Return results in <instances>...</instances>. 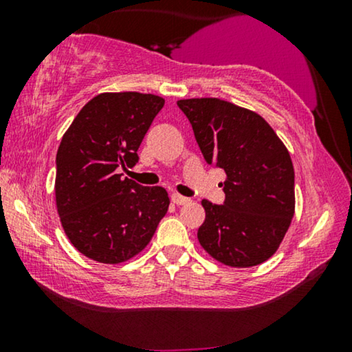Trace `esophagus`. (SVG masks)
<instances>
[{
    "label": "esophagus",
    "instance_id": "1",
    "mask_svg": "<svg viewBox=\"0 0 352 352\" xmlns=\"http://www.w3.org/2000/svg\"><path fill=\"white\" fill-rule=\"evenodd\" d=\"M189 200L190 199L176 194V192H175V194H171V201H173V204H176V205H186V204H189Z\"/></svg>",
    "mask_w": 352,
    "mask_h": 352
}]
</instances>
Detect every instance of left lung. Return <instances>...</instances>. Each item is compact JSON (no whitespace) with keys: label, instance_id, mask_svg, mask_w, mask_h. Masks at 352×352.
I'll return each instance as SVG.
<instances>
[{"label":"left lung","instance_id":"left-lung-1","mask_svg":"<svg viewBox=\"0 0 352 352\" xmlns=\"http://www.w3.org/2000/svg\"><path fill=\"white\" fill-rule=\"evenodd\" d=\"M206 163L226 171L223 205L201 200L197 237L230 267L258 266L277 252L295 213V171L261 115L216 98L181 99Z\"/></svg>","mask_w":352,"mask_h":352}]
</instances>
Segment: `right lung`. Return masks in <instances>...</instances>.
<instances>
[{
	"label": "right lung",
	"mask_w": 352,
	"mask_h": 352,
	"mask_svg": "<svg viewBox=\"0 0 352 352\" xmlns=\"http://www.w3.org/2000/svg\"><path fill=\"white\" fill-rule=\"evenodd\" d=\"M165 99L142 93H102L80 110L56 155V205L72 245L98 263L118 264L141 253L166 214L163 187L118 175L136 165Z\"/></svg>",
	"instance_id": "obj_1"
}]
</instances>
